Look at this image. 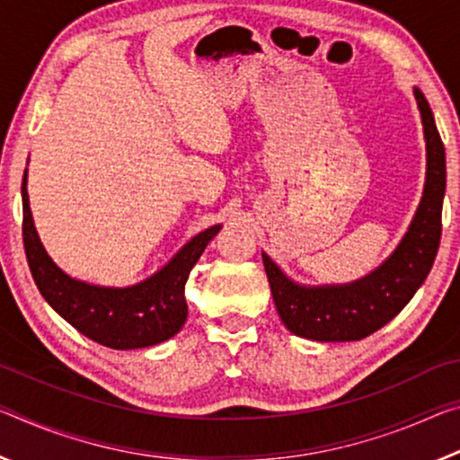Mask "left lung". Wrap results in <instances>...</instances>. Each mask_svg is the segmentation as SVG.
Masks as SVG:
<instances>
[{"label":"left lung","instance_id":"8db88e82","mask_svg":"<svg viewBox=\"0 0 460 460\" xmlns=\"http://www.w3.org/2000/svg\"><path fill=\"white\" fill-rule=\"evenodd\" d=\"M426 135L428 172L424 196L393 256L362 280L344 287H298L261 253L282 323L295 335L317 341H352L387 325L411 301L432 270L442 235V200L447 190V155L432 108L413 90Z\"/></svg>","mask_w":460,"mask_h":460}]
</instances>
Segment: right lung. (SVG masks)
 Returning a JSON list of instances; mask_svg holds the SVG:
<instances>
[{"mask_svg":"<svg viewBox=\"0 0 460 460\" xmlns=\"http://www.w3.org/2000/svg\"><path fill=\"white\" fill-rule=\"evenodd\" d=\"M22 210L26 260L40 295L79 333L112 349L155 346L180 332L188 315L184 298L188 276L204 247L221 229V225H215L199 233L151 279L128 288H104L69 279L49 258L32 223L26 172L22 178Z\"/></svg>","mask_w":460,"mask_h":460,"instance_id":"obj_1","label":"right lung"}]
</instances>
